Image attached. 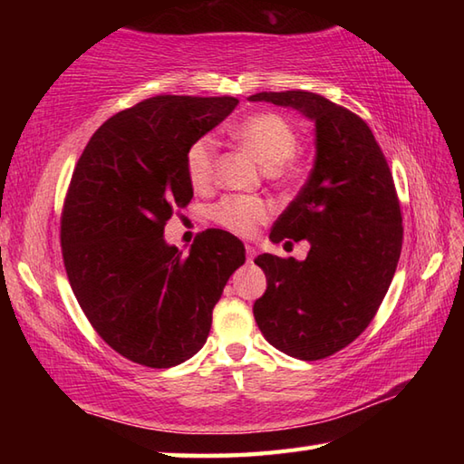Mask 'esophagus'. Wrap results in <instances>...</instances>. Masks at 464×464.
Instances as JSON below:
<instances>
[{
    "instance_id": "obj_1",
    "label": "esophagus",
    "mask_w": 464,
    "mask_h": 464,
    "mask_svg": "<svg viewBox=\"0 0 464 464\" xmlns=\"http://www.w3.org/2000/svg\"><path fill=\"white\" fill-rule=\"evenodd\" d=\"M245 251H247V261L251 263L255 257H257V249L251 247V245H245Z\"/></svg>"
}]
</instances>
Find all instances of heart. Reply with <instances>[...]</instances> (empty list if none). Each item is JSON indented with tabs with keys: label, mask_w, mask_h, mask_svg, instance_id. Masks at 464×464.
I'll return each mask as SVG.
<instances>
[{
	"label": "heart",
	"mask_w": 464,
	"mask_h": 464,
	"mask_svg": "<svg viewBox=\"0 0 464 464\" xmlns=\"http://www.w3.org/2000/svg\"><path fill=\"white\" fill-rule=\"evenodd\" d=\"M231 137L251 151L269 171L279 169L297 151L299 137L293 125L279 113H255L239 121L231 130ZM217 141L211 135L195 140L185 155L187 179L197 191L209 189L215 179ZM211 219L223 229L243 235H253L257 225L271 217V207L259 197L227 195L211 207Z\"/></svg>",
	"instance_id": "b5f03b06"
}]
</instances>
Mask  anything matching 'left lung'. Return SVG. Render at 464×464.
Listing matches in <instances>:
<instances>
[{"instance_id": "8db88e82", "label": "left lung", "mask_w": 464, "mask_h": 464, "mask_svg": "<svg viewBox=\"0 0 464 464\" xmlns=\"http://www.w3.org/2000/svg\"><path fill=\"white\" fill-rule=\"evenodd\" d=\"M249 102L293 107L314 123L307 183L273 225V243L307 239V259L263 253L267 291L253 314L275 349L319 361L369 327L395 275L402 217L395 181L369 125L311 92H263Z\"/></svg>"}]
</instances>
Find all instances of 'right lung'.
<instances>
[{"label": "right lung", "instance_id": "1", "mask_svg": "<svg viewBox=\"0 0 464 464\" xmlns=\"http://www.w3.org/2000/svg\"><path fill=\"white\" fill-rule=\"evenodd\" d=\"M235 97L157 95L110 117L77 161L62 211V253L85 317L113 351L151 369L199 351L223 287L245 263L235 235L207 229L189 255L163 237L193 197L185 155Z\"/></svg>", "mask_w": 464, "mask_h": 464}]
</instances>
